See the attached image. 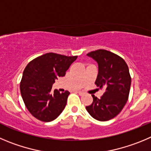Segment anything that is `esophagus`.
Instances as JSON below:
<instances>
[{
    "instance_id": "obj_1",
    "label": "esophagus",
    "mask_w": 151,
    "mask_h": 151,
    "mask_svg": "<svg viewBox=\"0 0 151 151\" xmlns=\"http://www.w3.org/2000/svg\"><path fill=\"white\" fill-rule=\"evenodd\" d=\"M77 93H78L80 95H84V93L83 92V91H77Z\"/></svg>"
}]
</instances>
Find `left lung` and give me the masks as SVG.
I'll return each mask as SVG.
<instances>
[{
    "label": "left lung",
    "mask_w": 151,
    "mask_h": 151,
    "mask_svg": "<svg viewBox=\"0 0 151 151\" xmlns=\"http://www.w3.org/2000/svg\"><path fill=\"white\" fill-rule=\"evenodd\" d=\"M98 64V74L95 83L100 88H106L104 95L98 99L92 95L93 102L86 106L92 118L106 122L120 113L129 97L131 77L126 62L117 54L106 50L87 53Z\"/></svg>",
    "instance_id": "obj_1"
}]
</instances>
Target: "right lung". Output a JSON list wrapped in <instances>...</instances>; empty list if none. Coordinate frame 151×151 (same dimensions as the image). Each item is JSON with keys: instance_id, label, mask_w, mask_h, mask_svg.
I'll use <instances>...</instances> for the list:
<instances>
[{"instance_id": "obj_1", "label": "right lung", "mask_w": 151, "mask_h": 151, "mask_svg": "<svg viewBox=\"0 0 151 151\" xmlns=\"http://www.w3.org/2000/svg\"><path fill=\"white\" fill-rule=\"evenodd\" d=\"M77 56H67L47 53L34 59L25 68L20 83L21 95L27 109L44 122L56 119L65 109L68 91L51 92L55 80L64 77Z\"/></svg>"}]
</instances>
